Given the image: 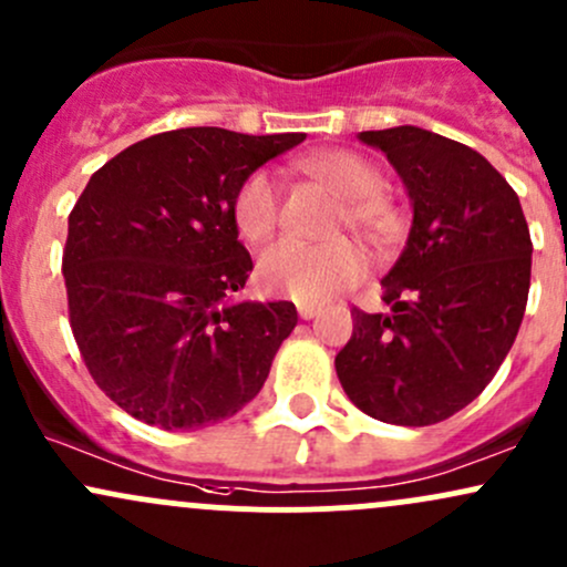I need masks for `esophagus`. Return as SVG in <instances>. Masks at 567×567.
<instances>
[{
  "label": "esophagus",
  "mask_w": 567,
  "mask_h": 567,
  "mask_svg": "<svg viewBox=\"0 0 567 567\" xmlns=\"http://www.w3.org/2000/svg\"><path fill=\"white\" fill-rule=\"evenodd\" d=\"M317 315H320V307H315V303H298V317L301 320H312Z\"/></svg>",
  "instance_id": "esophagus-1"
}]
</instances>
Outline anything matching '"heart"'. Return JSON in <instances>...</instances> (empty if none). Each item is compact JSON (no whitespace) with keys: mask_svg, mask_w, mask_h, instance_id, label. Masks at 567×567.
Here are the masks:
<instances>
[{"mask_svg":"<svg viewBox=\"0 0 567 567\" xmlns=\"http://www.w3.org/2000/svg\"><path fill=\"white\" fill-rule=\"evenodd\" d=\"M298 169L320 179L347 202L344 223L377 241L393 245L401 220L382 196V172L352 151H320L298 161ZM236 231L250 245H260L279 226V185L271 172L258 169L236 190L231 204ZM369 271V255L358 241L336 239L328 245H303L282 239L258 258L260 288L301 303H326L358 285Z\"/></svg>","mask_w":567,"mask_h":567,"instance_id":"obj_1","label":"heart"}]
</instances>
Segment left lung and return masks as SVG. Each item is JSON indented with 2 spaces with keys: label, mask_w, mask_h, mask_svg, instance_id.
Returning <instances> with one entry per match:
<instances>
[{
  "label": "left lung",
  "mask_w": 567,
  "mask_h": 567,
  "mask_svg": "<svg viewBox=\"0 0 567 567\" xmlns=\"http://www.w3.org/2000/svg\"><path fill=\"white\" fill-rule=\"evenodd\" d=\"M412 198L406 247L382 279L390 312H352L341 388L390 425H435L482 393L512 350L530 290L519 196L484 155L416 126L360 132Z\"/></svg>",
  "instance_id": "left-lung-1"
}]
</instances>
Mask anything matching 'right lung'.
I'll return each instance as SVG.
<instances>
[{
    "instance_id": "1",
    "label": "right lung",
    "mask_w": 567,
    "mask_h": 567,
    "mask_svg": "<svg viewBox=\"0 0 567 567\" xmlns=\"http://www.w3.org/2000/svg\"><path fill=\"white\" fill-rule=\"evenodd\" d=\"M303 134L196 126L107 161L70 215V326L93 382L164 431L228 420L296 328L290 301H234L252 271L231 204L245 177Z\"/></svg>"
}]
</instances>
